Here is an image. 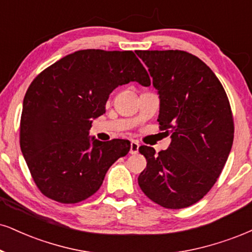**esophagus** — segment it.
Wrapping results in <instances>:
<instances>
[{"mask_svg": "<svg viewBox=\"0 0 252 252\" xmlns=\"http://www.w3.org/2000/svg\"><path fill=\"white\" fill-rule=\"evenodd\" d=\"M139 147H140V144L138 141H132L131 142V150H129V153L131 154H136L139 152Z\"/></svg>", "mask_w": 252, "mask_h": 252, "instance_id": "1", "label": "esophagus"}]
</instances>
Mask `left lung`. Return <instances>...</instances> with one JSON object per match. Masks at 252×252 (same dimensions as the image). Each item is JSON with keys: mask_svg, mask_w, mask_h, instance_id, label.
Returning a JSON list of instances; mask_svg holds the SVG:
<instances>
[{"mask_svg": "<svg viewBox=\"0 0 252 252\" xmlns=\"http://www.w3.org/2000/svg\"><path fill=\"white\" fill-rule=\"evenodd\" d=\"M160 98L166 151L141 146L147 166L138 178L145 195L168 209L200 201L212 189L234 141L230 104L221 82L196 56L181 50L136 51Z\"/></svg>", "mask_w": 252, "mask_h": 252, "instance_id": "8db88e82", "label": "left lung"}]
</instances>
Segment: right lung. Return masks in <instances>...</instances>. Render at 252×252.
<instances>
[{"instance_id": "right-lung-1", "label": "right lung", "mask_w": 252, "mask_h": 252, "mask_svg": "<svg viewBox=\"0 0 252 252\" xmlns=\"http://www.w3.org/2000/svg\"><path fill=\"white\" fill-rule=\"evenodd\" d=\"M129 82L151 85L134 52L95 49L65 56L32 80L23 100L20 145L43 195L61 203L86 200L128 153V140L99 141L89 131L105 113L110 93Z\"/></svg>"}]
</instances>
